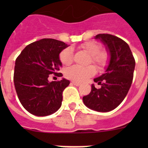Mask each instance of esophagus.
<instances>
[{"mask_svg": "<svg viewBox=\"0 0 148 148\" xmlns=\"http://www.w3.org/2000/svg\"><path fill=\"white\" fill-rule=\"evenodd\" d=\"M71 83L73 84V85L75 86H79L81 84V83H79V82H74V81H73V82H71Z\"/></svg>", "mask_w": 148, "mask_h": 148, "instance_id": "obj_1", "label": "esophagus"}]
</instances>
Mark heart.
Returning a JSON list of instances; mask_svg holds the SVG:
<instances>
[{
    "instance_id": "heart-1",
    "label": "heart",
    "mask_w": 148,
    "mask_h": 148,
    "mask_svg": "<svg viewBox=\"0 0 148 148\" xmlns=\"http://www.w3.org/2000/svg\"><path fill=\"white\" fill-rule=\"evenodd\" d=\"M81 47L90 55L89 63H92L99 70L104 69L108 66L110 56L108 52L101 50V47L95 41H88L81 45ZM59 59L64 65L71 64L73 61V50L67 47L63 49L59 54ZM95 67L92 65L80 66L78 65L70 66L65 70V76L74 82H82L95 74Z\"/></svg>"
}]
</instances>
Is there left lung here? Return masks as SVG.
<instances>
[{
  "label": "left lung",
  "mask_w": 148,
  "mask_h": 148,
  "mask_svg": "<svg viewBox=\"0 0 148 148\" xmlns=\"http://www.w3.org/2000/svg\"><path fill=\"white\" fill-rule=\"evenodd\" d=\"M95 38L107 45L110 61L106 73L94 79L101 85L100 88L92 84L90 93L83 97V101L90 109L109 112L126 97L133 82L136 61L129 45L120 38L110 34H99Z\"/></svg>",
  "instance_id": "8db88e82"
}]
</instances>
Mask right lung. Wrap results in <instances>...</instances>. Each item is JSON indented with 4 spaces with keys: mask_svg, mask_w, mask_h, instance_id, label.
<instances>
[{
    "mask_svg": "<svg viewBox=\"0 0 148 148\" xmlns=\"http://www.w3.org/2000/svg\"><path fill=\"white\" fill-rule=\"evenodd\" d=\"M68 47L63 41L44 38L29 44L15 60L14 85L21 104L37 116L53 114L61 106L62 92L70 82H49V75L62 76L59 54Z\"/></svg>",
    "mask_w": 148,
    "mask_h": 148,
    "instance_id": "right-lung-1",
    "label": "right lung"
}]
</instances>
